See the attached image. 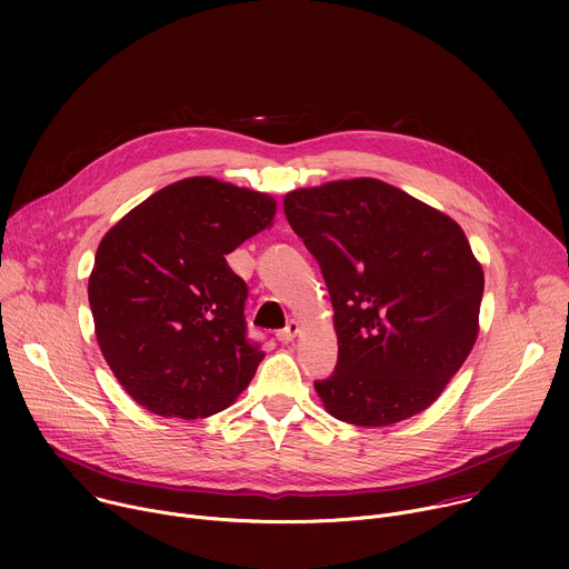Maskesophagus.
I'll return each instance as SVG.
<instances>
[{
    "label": "esophagus",
    "mask_w": 569,
    "mask_h": 569,
    "mask_svg": "<svg viewBox=\"0 0 569 569\" xmlns=\"http://www.w3.org/2000/svg\"><path fill=\"white\" fill-rule=\"evenodd\" d=\"M297 333H299V321L290 319V321L286 323V329L277 331V340L283 342V345H290V342L297 338Z\"/></svg>",
    "instance_id": "esophagus-1"
}]
</instances>
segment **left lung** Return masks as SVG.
I'll use <instances>...</instances> for the list:
<instances>
[{"label": "left lung", "mask_w": 569, "mask_h": 569, "mask_svg": "<svg viewBox=\"0 0 569 569\" xmlns=\"http://www.w3.org/2000/svg\"><path fill=\"white\" fill-rule=\"evenodd\" d=\"M283 211L336 310L338 367L315 382L323 408L365 428L430 408L479 331L483 272L463 229L373 178L290 191Z\"/></svg>", "instance_id": "8db88e82"}]
</instances>
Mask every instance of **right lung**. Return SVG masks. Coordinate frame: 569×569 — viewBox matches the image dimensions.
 <instances>
[{"label":"right lung","mask_w":569,"mask_h":569,"mask_svg":"<svg viewBox=\"0 0 569 569\" xmlns=\"http://www.w3.org/2000/svg\"><path fill=\"white\" fill-rule=\"evenodd\" d=\"M268 193L187 178L101 240L88 295L101 353L141 408L204 419L238 398L263 351L248 340V286L227 254L272 224Z\"/></svg>","instance_id":"1"}]
</instances>
